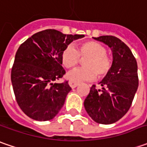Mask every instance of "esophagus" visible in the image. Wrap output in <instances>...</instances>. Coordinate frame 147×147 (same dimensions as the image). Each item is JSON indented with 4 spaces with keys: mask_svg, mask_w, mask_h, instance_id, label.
<instances>
[{
    "mask_svg": "<svg viewBox=\"0 0 147 147\" xmlns=\"http://www.w3.org/2000/svg\"><path fill=\"white\" fill-rule=\"evenodd\" d=\"M69 85L72 88H75L77 86H78V82H74V81H69Z\"/></svg>",
    "mask_w": 147,
    "mask_h": 147,
    "instance_id": "34e87169",
    "label": "esophagus"
}]
</instances>
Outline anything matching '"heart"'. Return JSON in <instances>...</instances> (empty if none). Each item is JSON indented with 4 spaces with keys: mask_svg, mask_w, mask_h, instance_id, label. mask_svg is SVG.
I'll use <instances>...</instances> for the list:
<instances>
[{
    "mask_svg": "<svg viewBox=\"0 0 147 147\" xmlns=\"http://www.w3.org/2000/svg\"><path fill=\"white\" fill-rule=\"evenodd\" d=\"M84 67L78 68L68 74V78L74 82L91 81L96 78L102 79L107 76L113 68V59L107 54V49L102 44L86 41L78 44L77 49L69 45L61 53L62 64L71 69L81 61Z\"/></svg>",
    "mask_w": 147,
    "mask_h": 147,
    "instance_id": "1",
    "label": "heart"
}]
</instances>
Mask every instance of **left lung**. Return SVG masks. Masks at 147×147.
I'll return each instance as SVG.
<instances>
[{
    "label": "left lung",
    "instance_id": "8db88e82",
    "mask_svg": "<svg viewBox=\"0 0 147 147\" xmlns=\"http://www.w3.org/2000/svg\"><path fill=\"white\" fill-rule=\"evenodd\" d=\"M94 39L110 47L113 52V68L100 82L102 89L93 85L84 100V107L94 121L110 124L119 120L130 109L138 88V64L131 50L114 36Z\"/></svg>",
    "mask_w": 147,
    "mask_h": 147
}]
</instances>
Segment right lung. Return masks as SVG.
Segmentation results:
<instances>
[{"instance_id":"obj_1","label":"right lung","mask_w":147,"mask_h":147,"mask_svg":"<svg viewBox=\"0 0 147 147\" xmlns=\"http://www.w3.org/2000/svg\"><path fill=\"white\" fill-rule=\"evenodd\" d=\"M82 37L47 29L20 45L11 69V82L16 101L26 115L47 121L59 113L71 90L67 80L55 82L65 74L61 53L73 40Z\"/></svg>"}]
</instances>
